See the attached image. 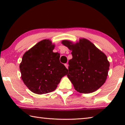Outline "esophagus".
I'll return each mask as SVG.
<instances>
[{
    "instance_id": "1",
    "label": "esophagus",
    "mask_w": 125,
    "mask_h": 125,
    "mask_svg": "<svg viewBox=\"0 0 125 125\" xmlns=\"http://www.w3.org/2000/svg\"><path fill=\"white\" fill-rule=\"evenodd\" d=\"M64 65L65 66V67L67 68H68V64H67V63H66V64H64Z\"/></svg>"
}]
</instances>
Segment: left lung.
Returning <instances> with one entry per match:
<instances>
[{"label":"left lung","instance_id":"left-lung-1","mask_svg":"<svg viewBox=\"0 0 125 125\" xmlns=\"http://www.w3.org/2000/svg\"><path fill=\"white\" fill-rule=\"evenodd\" d=\"M62 43L72 51L67 77L75 89L88 94L100 88L105 82L109 69L106 56L85 39H80L75 44L67 40Z\"/></svg>","mask_w":125,"mask_h":125}]
</instances>
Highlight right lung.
I'll return each instance as SVG.
<instances>
[{"mask_svg":"<svg viewBox=\"0 0 125 125\" xmlns=\"http://www.w3.org/2000/svg\"><path fill=\"white\" fill-rule=\"evenodd\" d=\"M48 40H42L25 53L20 64L21 78L31 92L46 94L56 89L68 69Z\"/></svg>","mask_w":125,"mask_h":125,"instance_id":"1","label":"right lung"}]
</instances>
